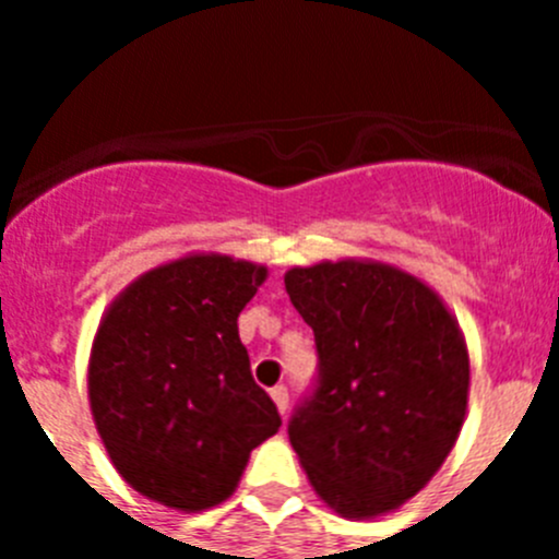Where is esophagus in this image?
I'll use <instances>...</instances> for the list:
<instances>
[{
	"mask_svg": "<svg viewBox=\"0 0 559 559\" xmlns=\"http://www.w3.org/2000/svg\"><path fill=\"white\" fill-rule=\"evenodd\" d=\"M271 397H274V403H276V408H280V414H288V389L285 386H274L271 389Z\"/></svg>",
	"mask_w": 559,
	"mask_h": 559,
	"instance_id": "1",
	"label": "esophagus"
}]
</instances>
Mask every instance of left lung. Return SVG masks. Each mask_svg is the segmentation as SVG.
<instances>
[{
	"mask_svg": "<svg viewBox=\"0 0 559 559\" xmlns=\"http://www.w3.org/2000/svg\"><path fill=\"white\" fill-rule=\"evenodd\" d=\"M285 290L319 355L288 419L290 445L344 518L394 510L431 481L462 431V333L431 288L392 265L290 269Z\"/></svg>",
	"mask_w": 559,
	"mask_h": 559,
	"instance_id": "8db88e82",
	"label": "left lung"
}]
</instances>
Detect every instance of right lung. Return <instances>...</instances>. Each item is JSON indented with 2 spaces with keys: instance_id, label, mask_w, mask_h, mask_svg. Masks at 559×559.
<instances>
[{
  "instance_id": "add662e5",
  "label": "right lung",
  "mask_w": 559,
  "mask_h": 559,
  "mask_svg": "<svg viewBox=\"0 0 559 559\" xmlns=\"http://www.w3.org/2000/svg\"><path fill=\"white\" fill-rule=\"evenodd\" d=\"M263 280V265L185 257L140 276L103 319L92 414L114 467L142 496L187 512L215 507L283 426L237 335Z\"/></svg>"
}]
</instances>
